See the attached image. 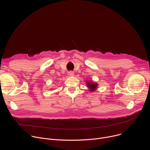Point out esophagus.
<instances>
[{"instance_id": "34e87169", "label": "esophagus", "mask_w": 150, "mask_h": 150, "mask_svg": "<svg viewBox=\"0 0 150 150\" xmlns=\"http://www.w3.org/2000/svg\"><path fill=\"white\" fill-rule=\"evenodd\" d=\"M67 74L69 76H72L74 75V72H73V71H69Z\"/></svg>"}]
</instances>
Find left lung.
<instances>
[{
    "mask_svg": "<svg viewBox=\"0 0 150 150\" xmlns=\"http://www.w3.org/2000/svg\"><path fill=\"white\" fill-rule=\"evenodd\" d=\"M86 83H87V86L89 88L90 91L93 92V91H95L97 89V85H98L97 83H93L91 81H88L87 82H86Z\"/></svg>",
    "mask_w": 150,
    "mask_h": 150,
    "instance_id": "8db88e82",
    "label": "left lung"
}]
</instances>
